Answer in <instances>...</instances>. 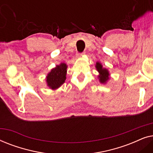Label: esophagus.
I'll list each match as a JSON object with an SVG mask.
<instances>
[{
  "mask_svg": "<svg viewBox=\"0 0 153 153\" xmlns=\"http://www.w3.org/2000/svg\"><path fill=\"white\" fill-rule=\"evenodd\" d=\"M83 55H85V52H83V53H77V56H78V57H81V56H82Z\"/></svg>",
  "mask_w": 153,
  "mask_h": 153,
  "instance_id": "34e87169",
  "label": "esophagus"
}]
</instances>
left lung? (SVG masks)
Wrapping results in <instances>:
<instances>
[{"label":"left lung","mask_w":153,"mask_h":153,"mask_svg":"<svg viewBox=\"0 0 153 153\" xmlns=\"http://www.w3.org/2000/svg\"><path fill=\"white\" fill-rule=\"evenodd\" d=\"M95 68L99 73L98 74V79L101 83L106 84L107 81L110 79V74L109 71L106 68H103L101 62H97L95 64Z\"/></svg>","instance_id":"obj_1"}]
</instances>
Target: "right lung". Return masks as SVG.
<instances>
[{
  "label": "right lung",
  "mask_w": 153,
  "mask_h": 153,
  "mask_svg": "<svg viewBox=\"0 0 153 153\" xmlns=\"http://www.w3.org/2000/svg\"><path fill=\"white\" fill-rule=\"evenodd\" d=\"M67 64L61 62L48 73L46 76V82L50 89L55 91L63 84L67 78Z\"/></svg>",
  "instance_id": "obj_1"
}]
</instances>
